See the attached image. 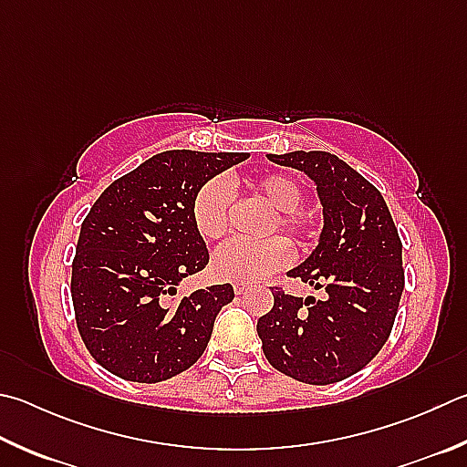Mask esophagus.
<instances>
[{"label": "esophagus", "mask_w": 467, "mask_h": 467, "mask_svg": "<svg viewBox=\"0 0 467 467\" xmlns=\"http://www.w3.org/2000/svg\"><path fill=\"white\" fill-rule=\"evenodd\" d=\"M249 290V285L247 284H243V282H239V284H234V294H243V292H247Z\"/></svg>", "instance_id": "34e87169"}]
</instances>
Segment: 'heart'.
<instances>
[{"instance_id": "b5f03b06", "label": "heart", "mask_w": 467, "mask_h": 467, "mask_svg": "<svg viewBox=\"0 0 467 467\" xmlns=\"http://www.w3.org/2000/svg\"><path fill=\"white\" fill-rule=\"evenodd\" d=\"M251 192L275 210L267 234L282 231L294 244L308 243L317 234L318 216L300 202L304 190L296 177L267 173L251 182ZM233 188L224 177H212L198 190L192 202V220L198 234L206 241H218L231 228ZM292 259L290 243L282 236L265 241H228L214 253L212 274L223 282H255L285 267Z\"/></svg>"}]
</instances>
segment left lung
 Masks as SVG:
<instances>
[{"instance_id":"8db88e82","label":"left lung","mask_w":467,"mask_h":467,"mask_svg":"<svg viewBox=\"0 0 467 467\" xmlns=\"http://www.w3.org/2000/svg\"><path fill=\"white\" fill-rule=\"evenodd\" d=\"M315 180L325 228L290 277L325 287L327 300L271 287L274 308L257 322L263 353L277 371L327 386L358 374L392 333L404 290L402 241L379 190L337 155H267Z\"/></svg>"}]
</instances>
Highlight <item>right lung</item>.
<instances>
[{"mask_svg": "<svg viewBox=\"0 0 467 467\" xmlns=\"http://www.w3.org/2000/svg\"><path fill=\"white\" fill-rule=\"evenodd\" d=\"M247 152L165 150L101 192L73 257L75 322L91 358L129 381L157 384L196 363L231 284L171 298L210 261L192 202Z\"/></svg>", "mask_w": 467, "mask_h": 467, "instance_id": "obj_1", "label": "right lung"}]
</instances>
